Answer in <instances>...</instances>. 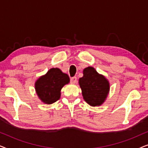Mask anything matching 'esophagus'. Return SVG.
Segmentation results:
<instances>
[{
    "instance_id": "1",
    "label": "esophagus",
    "mask_w": 148,
    "mask_h": 148,
    "mask_svg": "<svg viewBox=\"0 0 148 148\" xmlns=\"http://www.w3.org/2000/svg\"><path fill=\"white\" fill-rule=\"evenodd\" d=\"M77 82V79L76 77H73L71 78V84H76Z\"/></svg>"
}]
</instances>
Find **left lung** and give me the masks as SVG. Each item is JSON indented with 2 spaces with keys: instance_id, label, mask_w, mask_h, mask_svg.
<instances>
[{
  "instance_id": "left-lung-1",
  "label": "left lung",
  "mask_w": 148,
  "mask_h": 148,
  "mask_svg": "<svg viewBox=\"0 0 148 148\" xmlns=\"http://www.w3.org/2000/svg\"><path fill=\"white\" fill-rule=\"evenodd\" d=\"M79 84L84 100L91 106H100L106 101L110 92V83L104 75L92 66L85 68Z\"/></svg>"
}]
</instances>
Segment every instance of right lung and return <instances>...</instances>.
Instances as JSON below:
<instances>
[{"mask_svg":"<svg viewBox=\"0 0 148 148\" xmlns=\"http://www.w3.org/2000/svg\"><path fill=\"white\" fill-rule=\"evenodd\" d=\"M70 82L69 77L60 69L51 68L35 82V90L38 98L46 104H51L60 98L61 89Z\"/></svg>","mask_w":148,"mask_h":148,"instance_id":"obj_1","label":"right lung"}]
</instances>
